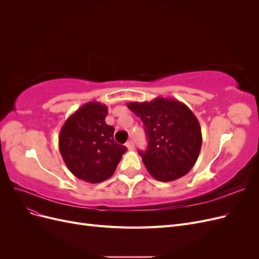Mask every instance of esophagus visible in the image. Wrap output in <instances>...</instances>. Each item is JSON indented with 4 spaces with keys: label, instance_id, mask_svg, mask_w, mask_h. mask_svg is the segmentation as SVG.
Wrapping results in <instances>:
<instances>
[{
    "label": "esophagus",
    "instance_id": "esophagus-1",
    "mask_svg": "<svg viewBox=\"0 0 259 259\" xmlns=\"http://www.w3.org/2000/svg\"><path fill=\"white\" fill-rule=\"evenodd\" d=\"M125 146H126V148L128 149V150H134V148H135L134 143H133L132 140H130V142H127L126 144H125Z\"/></svg>",
    "mask_w": 259,
    "mask_h": 259
}]
</instances>
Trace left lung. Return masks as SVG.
<instances>
[{
	"label": "left lung",
	"instance_id": "obj_1",
	"mask_svg": "<svg viewBox=\"0 0 259 259\" xmlns=\"http://www.w3.org/2000/svg\"><path fill=\"white\" fill-rule=\"evenodd\" d=\"M140 117L148 138L147 150L139 151L147 170L159 182L185 176L198 160L202 133L197 116L184 103L155 97L151 101L128 103Z\"/></svg>",
	"mask_w": 259,
	"mask_h": 259
}]
</instances>
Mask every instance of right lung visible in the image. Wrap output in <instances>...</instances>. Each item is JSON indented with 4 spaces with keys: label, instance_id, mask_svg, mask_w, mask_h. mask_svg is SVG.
<instances>
[{
    "label": "right lung",
    "instance_id": "right-lung-1",
    "mask_svg": "<svg viewBox=\"0 0 259 259\" xmlns=\"http://www.w3.org/2000/svg\"><path fill=\"white\" fill-rule=\"evenodd\" d=\"M108 107L90 101L70 115L59 132V151L68 169L86 183L110 178L126 152L113 139L114 127L105 121Z\"/></svg>",
    "mask_w": 259,
    "mask_h": 259
}]
</instances>
